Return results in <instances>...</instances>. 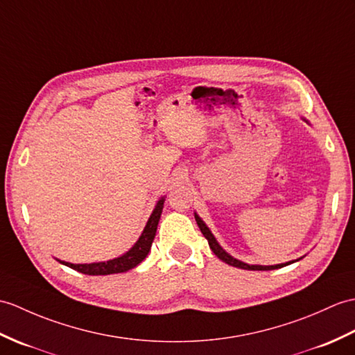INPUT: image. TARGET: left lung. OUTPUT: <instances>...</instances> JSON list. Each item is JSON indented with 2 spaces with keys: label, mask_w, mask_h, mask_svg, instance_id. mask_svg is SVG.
I'll return each mask as SVG.
<instances>
[{
  "label": "left lung",
  "mask_w": 355,
  "mask_h": 355,
  "mask_svg": "<svg viewBox=\"0 0 355 355\" xmlns=\"http://www.w3.org/2000/svg\"><path fill=\"white\" fill-rule=\"evenodd\" d=\"M304 119V118H302ZM306 122H309L307 119H304ZM195 220H196V224H198V227H200V230H201V233L204 234V237L207 239V242H209V246H210V250L215 252V255L218 259H220L222 261H225L227 265H230V266H234V268H241V269H246V270H272V269H279V268H283V266H287V265H292V263H295V261H298V260H301L302 257H300V259H296V260H292V261H286V263H279V265H269V266H265V265H248V263H245V261H242V260H237V259H234L233 255H230L224 248H222V246L219 245V242L216 241V237L213 236V233L210 232V228L205 225V222L196 215L195 213Z\"/></svg>",
  "instance_id": "left-lung-1"
}]
</instances>
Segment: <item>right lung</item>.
Here are the masks:
<instances>
[{"label": "right lung", "mask_w": 355, "mask_h": 355, "mask_svg": "<svg viewBox=\"0 0 355 355\" xmlns=\"http://www.w3.org/2000/svg\"><path fill=\"white\" fill-rule=\"evenodd\" d=\"M163 205H164V196H162L160 200L155 204V207L151 213L150 219H148L146 225L144 228L142 234L137 239V242L131 246V248L123 252L122 255L116 259L107 260V261H95V263H69V261H63L57 259V261H60L62 265L68 266L71 269H76L81 274L86 275H110V274H121V272H127L130 269L136 268L139 263H142L148 252L151 250L153 241L155 237V232H157V225L163 211Z\"/></svg>", "instance_id": "1"}]
</instances>
